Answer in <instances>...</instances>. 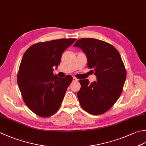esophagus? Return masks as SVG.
<instances>
[{
    "label": "esophagus",
    "instance_id": "34e87169",
    "mask_svg": "<svg viewBox=\"0 0 146 146\" xmlns=\"http://www.w3.org/2000/svg\"><path fill=\"white\" fill-rule=\"evenodd\" d=\"M78 79H77L76 78H75V77H73V82H76V81H78Z\"/></svg>",
    "mask_w": 146,
    "mask_h": 146
}]
</instances>
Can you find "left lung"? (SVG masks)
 I'll use <instances>...</instances> for the list:
<instances>
[{
  "label": "left lung",
  "mask_w": 146,
  "mask_h": 146,
  "mask_svg": "<svg viewBox=\"0 0 146 146\" xmlns=\"http://www.w3.org/2000/svg\"><path fill=\"white\" fill-rule=\"evenodd\" d=\"M81 48L87 57V66L93 69L97 80H80L81 88L77 97L82 108L91 115L106 112L121 94L127 71L116 48L96 38H81L74 45Z\"/></svg>",
  "instance_id": "1"
}]
</instances>
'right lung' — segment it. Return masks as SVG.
<instances>
[{
    "mask_svg": "<svg viewBox=\"0 0 146 146\" xmlns=\"http://www.w3.org/2000/svg\"><path fill=\"white\" fill-rule=\"evenodd\" d=\"M76 38L53 40L33 44L26 50L18 73V84L23 99L36 115L47 118L61 106L72 76L59 78L53 66L60 64L62 54Z\"/></svg>",
    "mask_w": 146,
    "mask_h": 146,
    "instance_id": "obj_1",
    "label": "right lung"
}]
</instances>
